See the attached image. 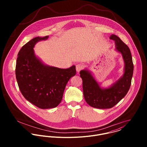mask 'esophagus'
Instances as JSON below:
<instances>
[{
  "instance_id": "34e87169",
  "label": "esophagus",
  "mask_w": 147,
  "mask_h": 147,
  "mask_svg": "<svg viewBox=\"0 0 147 147\" xmlns=\"http://www.w3.org/2000/svg\"><path fill=\"white\" fill-rule=\"evenodd\" d=\"M84 68V65L83 64H81V63H79L76 65V71L77 72H80L81 70L83 69V68Z\"/></svg>"
}]
</instances>
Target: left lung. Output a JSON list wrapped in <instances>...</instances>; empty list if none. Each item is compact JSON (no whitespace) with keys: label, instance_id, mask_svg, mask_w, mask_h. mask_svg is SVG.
I'll list each match as a JSON object with an SVG mask.
<instances>
[{"label":"left lung","instance_id":"obj_1","mask_svg":"<svg viewBox=\"0 0 147 147\" xmlns=\"http://www.w3.org/2000/svg\"><path fill=\"white\" fill-rule=\"evenodd\" d=\"M110 39L115 41L116 49L122 54L125 63L123 76L110 88L103 89L90 72L86 70L80 72L85 100L89 106L97 109L111 108L125 97L130 88L133 75L134 64L129 47L114 34Z\"/></svg>","mask_w":147,"mask_h":147}]
</instances>
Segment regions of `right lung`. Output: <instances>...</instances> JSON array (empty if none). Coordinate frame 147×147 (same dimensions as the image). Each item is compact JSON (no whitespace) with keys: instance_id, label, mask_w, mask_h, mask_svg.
Masks as SVG:
<instances>
[{"instance_id":"obj_1","label":"right lung","mask_w":147,"mask_h":147,"mask_svg":"<svg viewBox=\"0 0 147 147\" xmlns=\"http://www.w3.org/2000/svg\"><path fill=\"white\" fill-rule=\"evenodd\" d=\"M48 37H37L25 44L18 53L15 69L23 96L42 109L54 108L61 103L66 84L76 73L75 65L67 69L49 67L34 55V45Z\"/></svg>"}]
</instances>
